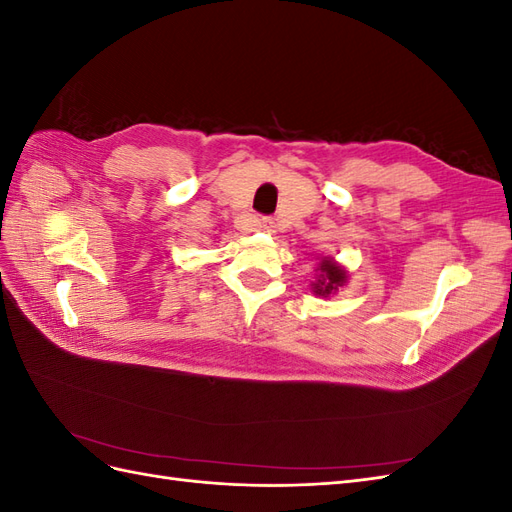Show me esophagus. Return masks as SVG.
<instances>
[{
  "label": "esophagus",
  "mask_w": 512,
  "mask_h": 512,
  "mask_svg": "<svg viewBox=\"0 0 512 512\" xmlns=\"http://www.w3.org/2000/svg\"><path fill=\"white\" fill-rule=\"evenodd\" d=\"M256 228L262 232H275V222L271 218H260L256 220Z\"/></svg>",
  "instance_id": "1"
}]
</instances>
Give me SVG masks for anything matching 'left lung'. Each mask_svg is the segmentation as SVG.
<instances>
[{
  "instance_id": "obj_1",
  "label": "left lung",
  "mask_w": 512,
  "mask_h": 512,
  "mask_svg": "<svg viewBox=\"0 0 512 512\" xmlns=\"http://www.w3.org/2000/svg\"><path fill=\"white\" fill-rule=\"evenodd\" d=\"M348 284V269L331 256H322L316 267V280L312 282V292L316 297H333L339 288Z\"/></svg>"
}]
</instances>
